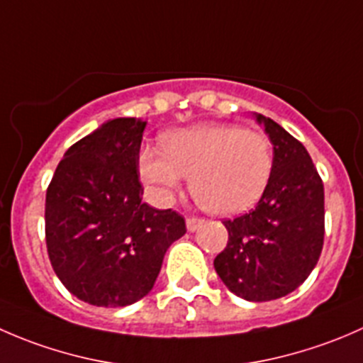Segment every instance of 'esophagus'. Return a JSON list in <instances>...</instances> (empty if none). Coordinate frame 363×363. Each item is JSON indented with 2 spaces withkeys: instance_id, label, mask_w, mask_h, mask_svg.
Returning a JSON list of instances; mask_svg holds the SVG:
<instances>
[{
  "instance_id": "34e87169",
  "label": "esophagus",
  "mask_w": 363,
  "mask_h": 363,
  "mask_svg": "<svg viewBox=\"0 0 363 363\" xmlns=\"http://www.w3.org/2000/svg\"><path fill=\"white\" fill-rule=\"evenodd\" d=\"M202 223H203V219L202 218H195V216H193V218L186 219V226H188L189 232H195V230H199V226L202 225Z\"/></svg>"
}]
</instances>
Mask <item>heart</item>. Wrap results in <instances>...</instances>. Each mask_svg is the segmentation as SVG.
<instances>
[{
	"mask_svg": "<svg viewBox=\"0 0 363 363\" xmlns=\"http://www.w3.org/2000/svg\"><path fill=\"white\" fill-rule=\"evenodd\" d=\"M163 152H140L142 177L163 193L191 175V195L207 212L233 216L258 202L270 182L272 144L263 131L239 124L202 123L168 131Z\"/></svg>",
	"mask_w": 363,
	"mask_h": 363,
	"instance_id": "heart-1",
	"label": "heart"
}]
</instances>
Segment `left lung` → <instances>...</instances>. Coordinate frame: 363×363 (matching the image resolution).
<instances>
[{
    "label": "left lung",
    "mask_w": 363,
    "mask_h": 363,
    "mask_svg": "<svg viewBox=\"0 0 363 363\" xmlns=\"http://www.w3.org/2000/svg\"><path fill=\"white\" fill-rule=\"evenodd\" d=\"M274 145L270 182L255 208L225 219L228 244L214 269L230 291L251 302L291 294L320 259L323 181L307 149L270 117L256 113Z\"/></svg>",
    "instance_id": "8db88e82"
}]
</instances>
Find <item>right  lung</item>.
<instances>
[{
  "mask_svg": "<svg viewBox=\"0 0 363 363\" xmlns=\"http://www.w3.org/2000/svg\"><path fill=\"white\" fill-rule=\"evenodd\" d=\"M145 121L119 117L65 152L45 196V242L61 283L82 302L124 307L155 286L163 256L186 233L179 212L142 202Z\"/></svg>",
  "mask_w": 363,
  "mask_h": 363,
  "instance_id": "right-lung-1",
  "label": "right lung"
}]
</instances>
